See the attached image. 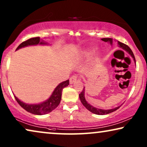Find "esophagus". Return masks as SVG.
<instances>
[{
	"label": "esophagus",
	"instance_id": "1",
	"mask_svg": "<svg viewBox=\"0 0 147 147\" xmlns=\"http://www.w3.org/2000/svg\"><path fill=\"white\" fill-rule=\"evenodd\" d=\"M77 78H78L77 76H76V75L72 76L71 77L69 78V83L71 84L74 83V82H75L76 80H77Z\"/></svg>",
	"mask_w": 147,
	"mask_h": 147
}]
</instances>
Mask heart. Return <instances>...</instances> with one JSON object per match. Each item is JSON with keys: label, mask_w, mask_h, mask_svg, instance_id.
Segmentation results:
<instances>
[{"label": "heart", "mask_w": 147, "mask_h": 147, "mask_svg": "<svg viewBox=\"0 0 147 147\" xmlns=\"http://www.w3.org/2000/svg\"><path fill=\"white\" fill-rule=\"evenodd\" d=\"M96 51V48H88V49H86L85 51H83V53H82V56H83L84 57H90L95 53Z\"/></svg>", "instance_id": "obj_1"}]
</instances>
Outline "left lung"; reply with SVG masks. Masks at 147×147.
<instances>
[{"mask_svg":"<svg viewBox=\"0 0 147 147\" xmlns=\"http://www.w3.org/2000/svg\"><path fill=\"white\" fill-rule=\"evenodd\" d=\"M101 40H102V41L104 42H108V43H110V45H112V39H111V38H103V39H101ZM118 44L120 48H122V49L125 50L126 51H127L128 53L132 56V58L134 59V62H135V63H136L135 57H134V54H133V53H132V50L130 49V48L128 47V45H126V44L122 43L120 41H118ZM84 95H85V87L84 88V89H83V90H82V92H81V93L79 94L80 99V100H81V102L82 103V104H83V105L85 106V107L87 108L89 111H90L94 114H98V115H104V114H110L112 112L116 111V110L118 109L120 106H118V107H116L115 108H112V109H110V110H103V109H100V108H95V107H94L93 106L90 105V104L88 103V102L86 101V100L85 98V96Z\"/></svg>","mask_w":147,"mask_h":147,"instance_id":"obj_1","label":"left lung"}]
</instances>
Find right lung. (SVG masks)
I'll return each instance as SVG.
<instances>
[{"label":"right lung","instance_id":"obj_1","mask_svg":"<svg viewBox=\"0 0 147 147\" xmlns=\"http://www.w3.org/2000/svg\"><path fill=\"white\" fill-rule=\"evenodd\" d=\"M47 42H44L43 41H41L40 39V37H33L31 39L27 40V41L23 42L20 44L17 48V49H19L20 48L27 47L29 45H47ZM69 84V80H66L65 82H61L58 85L57 87L55 88L54 91L52 93L51 96H50L49 98L46 101L41 102L40 104H26L24 102H21V100L15 96V98L17 102L19 103L20 106L22 108H24L27 112L30 113L36 114V115H43L51 112L52 110H53L59 105L61 99V93L62 90L66 86H67Z\"/></svg>","mask_w":147,"mask_h":147}]
</instances>
